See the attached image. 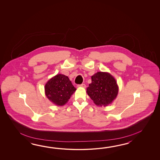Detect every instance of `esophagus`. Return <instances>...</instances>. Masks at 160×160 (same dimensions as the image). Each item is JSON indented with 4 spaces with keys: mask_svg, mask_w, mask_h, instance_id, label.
I'll return each mask as SVG.
<instances>
[{
    "mask_svg": "<svg viewBox=\"0 0 160 160\" xmlns=\"http://www.w3.org/2000/svg\"><path fill=\"white\" fill-rule=\"evenodd\" d=\"M77 87H78V88H86V85H85V84H81V85H77Z\"/></svg>",
    "mask_w": 160,
    "mask_h": 160,
    "instance_id": "34e87169",
    "label": "esophagus"
}]
</instances>
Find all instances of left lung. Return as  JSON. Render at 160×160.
Instances as JSON below:
<instances>
[{"instance_id": "left-lung-1", "label": "left lung", "mask_w": 160, "mask_h": 160, "mask_svg": "<svg viewBox=\"0 0 160 160\" xmlns=\"http://www.w3.org/2000/svg\"><path fill=\"white\" fill-rule=\"evenodd\" d=\"M118 86L116 79L107 72H97L92 76L86 92L96 105L107 106L116 98Z\"/></svg>"}]
</instances>
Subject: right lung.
I'll list each match as a JSON object with an SVG mask.
<instances>
[{"label":"right lung","instance_id":"right-lung-1","mask_svg":"<svg viewBox=\"0 0 160 160\" xmlns=\"http://www.w3.org/2000/svg\"><path fill=\"white\" fill-rule=\"evenodd\" d=\"M76 88L68 77L59 74L50 79L44 86L46 96L57 106L64 105L68 102Z\"/></svg>","mask_w":160,"mask_h":160}]
</instances>
